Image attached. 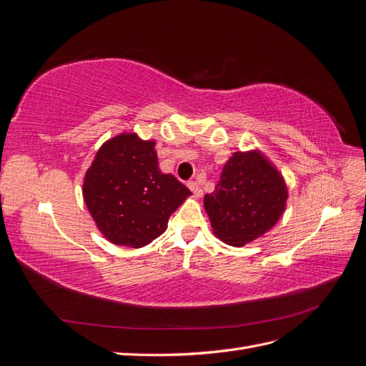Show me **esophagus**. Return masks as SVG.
Listing matches in <instances>:
<instances>
[{"mask_svg":"<svg viewBox=\"0 0 366 366\" xmlns=\"http://www.w3.org/2000/svg\"><path fill=\"white\" fill-rule=\"evenodd\" d=\"M187 186H189V189L194 192V195H195L197 198H200V197L203 195V189H202L200 183H197V182H189V183H187Z\"/></svg>","mask_w":366,"mask_h":366,"instance_id":"34e87169","label":"esophagus"}]
</instances>
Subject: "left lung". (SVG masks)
<instances>
[{
	"label": "left lung",
	"instance_id": "left-lung-1",
	"mask_svg": "<svg viewBox=\"0 0 366 366\" xmlns=\"http://www.w3.org/2000/svg\"><path fill=\"white\" fill-rule=\"evenodd\" d=\"M287 198L289 189L282 174L254 148L232 154L215 191L204 195V210L217 238L242 247L278 223Z\"/></svg>",
	"mask_w": 366,
	"mask_h": 366
}]
</instances>
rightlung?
<instances>
[{
	"label": "right lung",
	"mask_w": 366,
	"mask_h": 366,
	"mask_svg": "<svg viewBox=\"0 0 366 366\" xmlns=\"http://www.w3.org/2000/svg\"><path fill=\"white\" fill-rule=\"evenodd\" d=\"M82 195L99 232L116 246L140 249L160 237L192 192L159 168L156 140L120 132L97 149Z\"/></svg>",
	"instance_id": "right-lung-1"
}]
</instances>
